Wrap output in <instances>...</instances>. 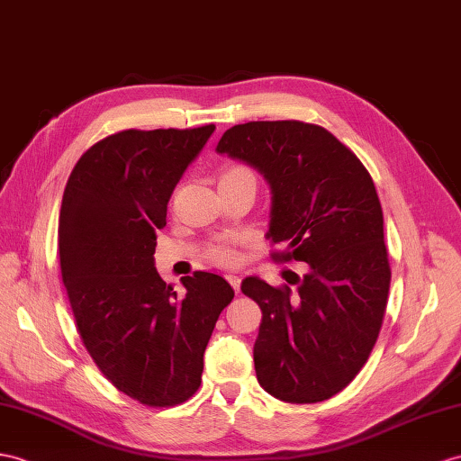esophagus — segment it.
Returning <instances> with one entry per match:
<instances>
[{"label":"esophagus","mask_w":461,"mask_h":461,"mask_svg":"<svg viewBox=\"0 0 461 461\" xmlns=\"http://www.w3.org/2000/svg\"><path fill=\"white\" fill-rule=\"evenodd\" d=\"M227 279H229V284L232 285V289L237 291V294H239V291H240V276H237V274H229V276H227Z\"/></svg>","instance_id":"34e87169"}]
</instances>
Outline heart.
Segmentation results:
<instances>
[{
    "instance_id": "heart-1",
    "label": "heart",
    "mask_w": 461,
    "mask_h": 461,
    "mask_svg": "<svg viewBox=\"0 0 461 461\" xmlns=\"http://www.w3.org/2000/svg\"><path fill=\"white\" fill-rule=\"evenodd\" d=\"M234 176H250V177H254V174L249 170V167H244V166H232V167H229L227 172L222 174V177H234ZM211 258L217 264H221V266H230L234 262H239L240 256H239L237 250L230 249V246H217V249L211 250Z\"/></svg>"
}]
</instances>
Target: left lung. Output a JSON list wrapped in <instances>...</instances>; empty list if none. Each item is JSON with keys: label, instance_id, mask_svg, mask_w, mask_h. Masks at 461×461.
<instances>
[{"label": "left lung", "instance_id": "1", "mask_svg": "<svg viewBox=\"0 0 461 461\" xmlns=\"http://www.w3.org/2000/svg\"><path fill=\"white\" fill-rule=\"evenodd\" d=\"M219 154L250 164L272 189L266 237L276 260L307 262L295 289L246 277L262 309L254 344L260 385L285 402L340 393L367 362L384 322L391 267L374 179L332 132L301 121L234 125Z\"/></svg>", "mask_w": 461, "mask_h": 461}]
</instances>
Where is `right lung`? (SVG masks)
<instances>
[{
  "label": "right lung",
  "instance_id": "right-lung-1",
  "mask_svg": "<svg viewBox=\"0 0 461 461\" xmlns=\"http://www.w3.org/2000/svg\"><path fill=\"white\" fill-rule=\"evenodd\" d=\"M215 125L121 131L82 154L64 189L59 250L77 332L111 384L149 407L187 401L227 279L195 272L182 295L154 267L156 230L187 166Z\"/></svg>",
  "mask_w": 461,
  "mask_h": 461
}]
</instances>
